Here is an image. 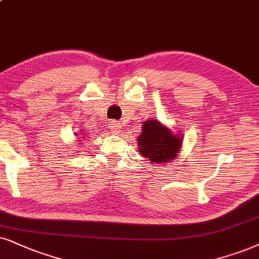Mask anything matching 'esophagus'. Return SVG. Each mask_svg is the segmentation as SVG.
I'll use <instances>...</instances> for the list:
<instances>
[{
  "label": "esophagus",
  "mask_w": 259,
  "mask_h": 259,
  "mask_svg": "<svg viewBox=\"0 0 259 259\" xmlns=\"http://www.w3.org/2000/svg\"><path fill=\"white\" fill-rule=\"evenodd\" d=\"M110 129L112 130L113 133L119 132V129H120V123L118 122V120H111V122H110Z\"/></svg>",
  "instance_id": "1"
}]
</instances>
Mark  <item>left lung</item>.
I'll use <instances>...</instances> for the list:
<instances>
[{
	"instance_id": "1",
	"label": "left lung",
	"mask_w": 259,
	"mask_h": 259,
	"mask_svg": "<svg viewBox=\"0 0 259 259\" xmlns=\"http://www.w3.org/2000/svg\"><path fill=\"white\" fill-rule=\"evenodd\" d=\"M137 140L140 153L148 158L150 162L159 165L175 159L182 147L181 136L175 135L167 126L155 119L143 123L142 133Z\"/></svg>"
}]
</instances>
